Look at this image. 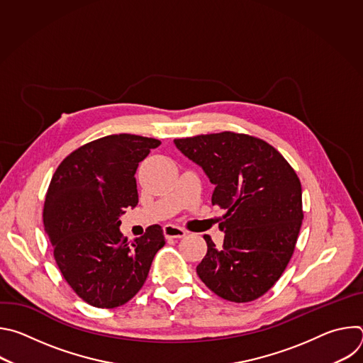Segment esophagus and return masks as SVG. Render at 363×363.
I'll use <instances>...</instances> for the list:
<instances>
[{
  "label": "esophagus",
  "instance_id": "34e87169",
  "mask_svg": "<svg viewBox=\"0 0 363 363\" xmlns=\"http://www.w3.org/2000/svg\"><path fill=\"white\" fill-rule=\"evenodd\" d=\"M164 234H165V237L168 240H172V238H182L186 234V231L182 230L181 227H177V225H172V224H167L164 227Z\"/></svg>",
  "mask_w": 363,
  "mask_h": 363
}]
</instances>
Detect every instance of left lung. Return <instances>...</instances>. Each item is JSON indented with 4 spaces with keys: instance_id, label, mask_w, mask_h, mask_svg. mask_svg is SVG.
Listing matches in <instances>:
<instances>
[{
    "instance_id": "left-lung-1",
    "label": "left lung",
    "mask_w": 363,
    "mask_h": 363,
    "mask_svg": "<svg viewBox=\"0 0 363 363\" xmlns=\"http://www.w3.org/2000/svg\"><path fill=\"white\" fill-rule=\"evenodd\" d=\"M177 147L214 184L213 205L225 210L217 248L196 274L217 296L247 303L267 293L286 270L303 220L301 184L272 145L244 133L221 132L175 139Z\"/></svg>"
}]
</instances>
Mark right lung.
Segmentation results:
<instances>
[{
  "label": "right lung",
  "instance_id": "add662e5",
  "mask_svg": "<svg viewBox=\"0 0 363 363\" xmlns=\"http://www.w3.org/2000/svg\"><path fill=\"white\" fill-rule=\"evenodd\" d=\"M160 145L153 138L109 135L72 152L51 178L44 230L65 280L94 307L113 308L129 301L165 245L158 224L133 242L119 230L125 208L138 205V165Z\"/></svg>",
  "mask_w": 363,
  "mask_h": 363
}]
</instances>
